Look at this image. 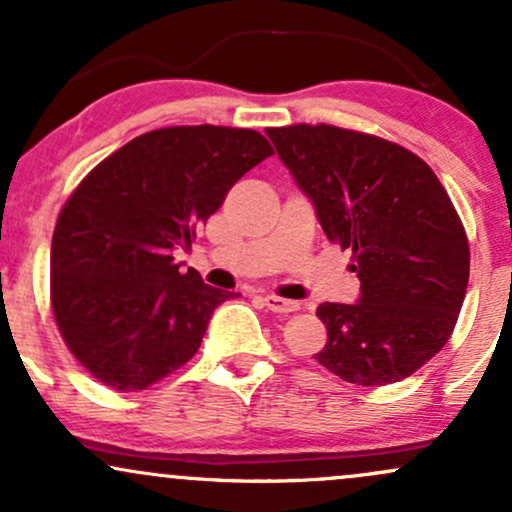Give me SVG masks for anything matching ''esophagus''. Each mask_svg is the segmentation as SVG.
Here are the masks:
<instances>
[{
	"label": "esophagus",
	"instance_id": "esophagus-1",
	"mask_svg": "<svg viewBox=\"0 0 512 512\" xmlns=\"http://www.w3.org/2000/svg\"><path fill=\"white\" fill-rule=\"evenodd\" d=\"M262 301H264V305H267L269 310H274V313H293V310L301 308V303H298V301H286V298L272 296V293H267V296H264Z\"/></svg>",
	"mask_w": 512,
	"mask_h": 512
}]
</instances>
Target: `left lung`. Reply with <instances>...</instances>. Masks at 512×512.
Wrapping results in <instances>:
<instances>
[{"label":"left lung","mask_w":512,"mask_h":512,"mask_svg":"<svg viewBox=\"0 0 512 512\" xmlns=\"http://www.w3.org/2000/svg\"><path fill=\"white\" fill-rule=\"evenodd\" d=\"M322 231L354 250L356 303H322L317 361L354 385L399 383L443 349L469 281L460 216L431 168L402 146L330 125L267 129Z\"/></svg>","instance_id":"8db88e82"}]
</instances>
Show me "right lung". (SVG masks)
I'll return each mask as SVG.
<instances>
[{
	"label": "right lung",
	"mask_w": 512,
	"mask_h": 512,
	"mask_svg": "<svg viewBox=\"0 0 512 512\" xmlns=\"http://www.w3.org/2000/svg\"><path fill=\"white\" fill-rule=\"evenodd\" d=\"M260 132L166 127L98 163L57 219L50 250L52 313L93 378L146 390L197 354L211 315L240 293L207 286L173 250L236 182L272 156Z\"/></svg>",
	"instance_id": "right-lung-1"
}]
</instances>
